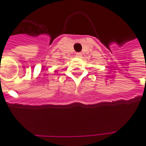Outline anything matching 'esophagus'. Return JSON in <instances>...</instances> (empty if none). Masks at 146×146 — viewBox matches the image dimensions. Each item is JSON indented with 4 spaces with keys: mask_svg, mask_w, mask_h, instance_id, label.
<instances>
[{
    "mask_svg": "<svg viewBox=\"0 0 146 146\" xmlns=\"http://www.w3.org/2000/svg\"><path fill=\"white\" fill-rule=\"evenodd\" d=\"M76 57L81 58L82 57V53H80V52H77V53L76 54Z\"/></svg>",
    "mask_w": 146,
    "mask_h": 146,
    "instance_id": "1",
    "label": "esophagus"
}]
</instances>
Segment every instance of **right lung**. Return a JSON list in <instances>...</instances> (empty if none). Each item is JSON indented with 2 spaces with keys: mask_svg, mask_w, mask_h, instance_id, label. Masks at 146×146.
Here are the masks:
<instances>
[{
  "mask_svg": "<svg viewBox=\"0 0 146 146\" xmlns=\"http://www.w3.org/2000/svg\"><path fill=\"white\" fill-rule=\"evenodd\" d=\"M57 71H58V70H55V71H54V72H57Z\"/></svg>",
  "mask_w": 146,
  "mask_h": 146,
  "instance_id": "add662e5",
  "label": "right lung"
}]
</instances>
